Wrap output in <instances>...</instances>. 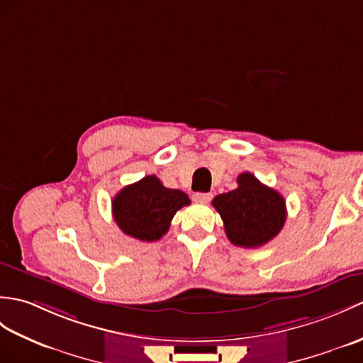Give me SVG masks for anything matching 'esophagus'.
Segmentation results:
<instances>
[{
	"instance_id": "1",
	"label": "esophagus",
	"mask_w": 363,
	"mask_h": 363,
	"mask_svg": "<svg viewBox=\"0 0 363 363\" xmlns=\"http://www.w3.org/2000/svg\"><path fill=\"white\" fill-rule=\"evenodd\" d=\"M193 199L204 204V202H208L210 199H212V193H195V195H193Z\"/></svg>"
}]
</instances>
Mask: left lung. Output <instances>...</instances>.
Segmentation results:
<instances>
[{
	"label": "left lung",
	"instance_id": "obj_1",
	"mask_svg": "<svg viewBox=\"0 0 363 363\" xmlns=\"http://www.w3.org/2000/svg\"><path fill=\"white\" fill-rule=\"evenodd\" d=\"M237 182V189L215 196L212 204L232 244L249 249L264 246L283 229L286 201L249 172L241 173Z\"/></svg>",
	"mask_w": 363,
	"mask_h": 363
}]
</instances>
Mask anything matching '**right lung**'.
Instances as JSON below:
<instances>
[{
    "instance_id": "right-lung-1",
    "label": "right lung",
    "mask_w": 363,
    "mask_h": 363,
    "mask_svg": "<svg viewBox=\"0 0 363 363\" xmlns=\"http://www.w3.org/2000/svg\"><path fill=\"white\" fill-rule=\"evenodd\" d=\"M190 199L181 190L167 189L155 174L123 187L113 199L119 229L140 241H156L167 233L174 213Z\"/></svg>"
}]
</instances>
